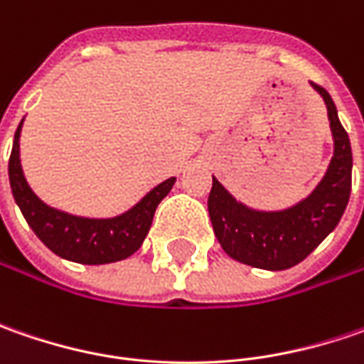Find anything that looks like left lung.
<instances>
[{
    "mask_svg": "<svg viewBox=\"0 0 364 364\" xmlns=\"http://www.w3.org/2000/svg\"><path fill=\"white\" fill-rule=\"evenodd\" d=\"M328 109L334 156L320 184L298 204L284 210H255L239 203L213 176L208 215L218 243L245 265L282 272L308 257L336 229L350 198L353 151L326 89L312 82Z\"/></svg>",
    "mask_w": 364,
    "mask_h": 364,
    "instance_id": "1",
    "label": "left lung"
}]
</instances>
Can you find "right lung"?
Returning <instances> with one entry per match:
<instances>
[{
    "label": "right lung",
    "instance_id": "obj_1",
    "mask_svg": "<svg viewBox=\"0 0 364 364\" xmlns=\"http://www.w3.org/2000/svg\"><path fill=\"white\" fill-rule=\"evenodd\" d=\"M21 123L14 135L7 170L14 198L36 237L58 257L82 265L115 263L133 255L144 243L154 220V213L172 190L176 178H168L166 182L149 190L139 203L119 217L87 218L68 215L42 203L28 186L20 164Z\"/></svg>",
    "mask_w": 364,
    "mask_h": 364
}]
</instances>
